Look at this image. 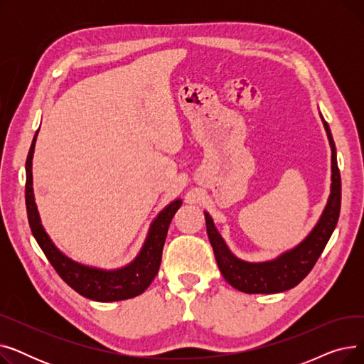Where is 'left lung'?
I'll list each match as a JSON object with an SVG mask.
<instances>
[{
    "mask_svg": "<svg viewBox=\"0 0 364 364\" xmlns=\"http://www.w3.org/2000/svg\"><path fill=\"white\" fill-rule=\"evenodd\" d=\"M323 125L328 132L332 149L331 196L311 233L294 250L265 262H247L239 259L230 252L221 235L217 232L211 215L205 213L206 232L209 242L213 245L218 269L227 283H230L235 289L245 294H277L295 288L313 270L324 246L329 242L341 211V174L331 128L324 119Z\"/></svg>",
    "mask_w": 364,
    "mask_h": 364,
    "instance_id": "8db88e82",
    "label": "left lung"
}]
</instances>
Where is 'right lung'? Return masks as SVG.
<instances>
[{"label": "right lung", "mask_w": 364, "mask_h": 364, "mask_svg": "<svg viewBox=\"0 0 364 364\" xmlns=\"http://www.w3.org/2000/svg\"><path fill=\"white\" fill-rule=\"evenodd\" d=\"M38 134V131H36ZM36 134L32 140L28 159H26V186H25V199L28 220L33 237L46 254L50 264L69 286L80 295L99 301V302H112L129 299L143 294L149 284L158 274L162 250L165 245L168 227L172 217L176 215L178 208L181 206V199L171 202L164 208L159 215L151 223L147 239L141 247L140 254L131 264L122 267L119 270H100L88 267L80 262H75L57 250L46 233L40 220V214L35 205L33 188H32V158L36 141Z\"/></svg>", "instance_id": "obj_1"}]
</instances>
